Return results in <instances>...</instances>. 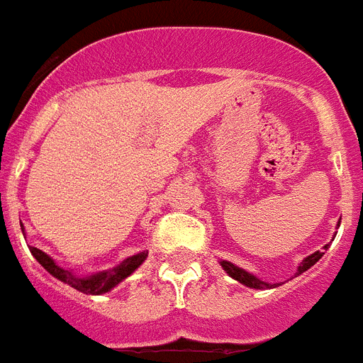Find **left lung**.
Listing matches in <instances>:
<instances>
[{
  "instance_id": "left-lung-1",
  "label": "left lung",
  "mask_w": 363,
  "mask_h": 363,
  "mask_svg": "<svg viewBox=\"0 0 363 363\" xmlns=\"http://www.w3.org/2000/svg\"><path fill=\"white\" fill-rule=\"evenodd\" d=\"M323 249H327V245L323 247ZM322 256H323L322 251H316V252H313L311 256H307V258H303V262L298 265L296 274H301V272H306L307 269L313 267V265L316 264L320 258H322ZM220 265L223 267V271H225L230 278H234L236 281H240L242 285H245V287H251V289H274V287L281 285V281L280 284H267V281H262L259 278H256L255 274H251V272H247V271H243V269L236 267V265L230 264V262H227V259H221Z\"/></svg>"
}]
</instances>
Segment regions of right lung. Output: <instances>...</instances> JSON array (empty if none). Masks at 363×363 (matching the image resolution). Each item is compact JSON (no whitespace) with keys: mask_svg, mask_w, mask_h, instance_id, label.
<instances>
[{"mask_svg":"<svg viewBox=\"0 0 363 363\" xmlns=\"http://www.w3.org/2000/svg\"><path fill=\"white\" fill-rule=\"evenodd\" d=\"M21 230H23V225H21ZM30 252L54 278H57V280L63 281V284L70 285V287H74L76 291H82V293L85 294L108 293L112 287H116L120 281H123L125 278L130 277L147 258L145 251L138 252V255L129 256V258L123 259L120 265L108 269V271L96 272V274H91V277H76V274H74L72 271H69V269L60 267L49 255H45V252L40 251L38 247H30Z\"/></svg>","mask_w":363,"mask_h":363,"instance_id":"obj_1","label":"right lung"}]
</instances>
